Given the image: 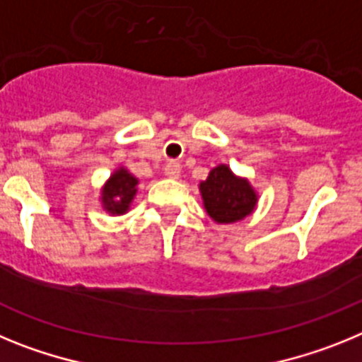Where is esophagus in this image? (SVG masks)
Here are the masks:
<instances>
[{"instance_id": "34e87169", "label": "esophagus", "mask_w": 362, "mask_h": 362, "mask_svg": "<svg viewBox=\"0 0 362 362\" xmlns=\"http://www.w3.org/2000/svg\"><path fill=\"white\" fill-rule=\"evenodd\" d=\"M165 175L170 179H177L181 175V165L177 161H168L165 165Z\"/></svg>"}]
</instances>
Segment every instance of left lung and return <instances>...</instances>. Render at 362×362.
I'll use <instances>...</instances> for the list:
<instances>
[{
    "label": "left lung",
    "mask_w": 362,
    "mask_h": 362,
    "mask_svg": "<svg viewBox=\"0 0 362 362\" xmlns=\"http://www.w3.org/2000/svg\"><path fill=\"white\" fill-rule=\"evenodd\" d=\"M201 199L210 219L217 225H232L254 214L259 194L248 177L233 174L225 163L209 172L199 183Z\"/></svg>",
    "instance_id": "8db88e82"
}]
</instances>
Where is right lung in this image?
Instances as JSON below:
<instances>
[{
	"label": "right lung",
	"mask_w": 362,
	"mask_h": 362,
	"mask_svg": "<svg viewBox=\"0 0 362 362\" xmlns=\"http://www.w3.org/2000/svg\"><path fill=\"white\" fill-rule=\"evenodd\" d=\"M139 179L124 166H117L99 190V203L108 216H124L137 196Z\"/></svg>",
	"instance_id": "1"
}]
</instances>
